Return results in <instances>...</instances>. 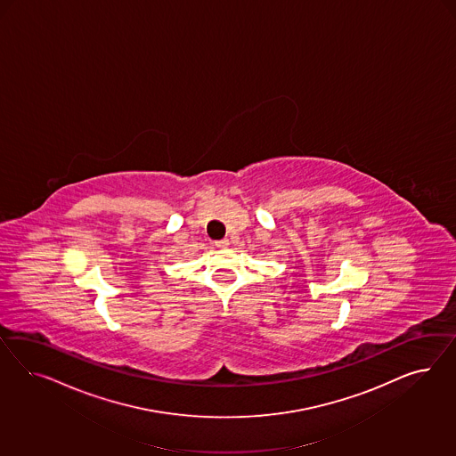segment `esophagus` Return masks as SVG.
Listing matches in <instances>:
<instances>
[{
  "mask_svg": "<svg viewBox=\"0 0 456 456\" xmlns=\"http://www.w3.org/2000/svg\"><path fill=\"white\" fill-rule=\"evenodd\" d=\"M216 248H229V240H227V239H221V240H216Z\"/></svg>",
  "mask_w": 456,
  "mask_h": 456,
  "instance_id": "obj_1",
  "label": "esophagus"
}]
</instances>
